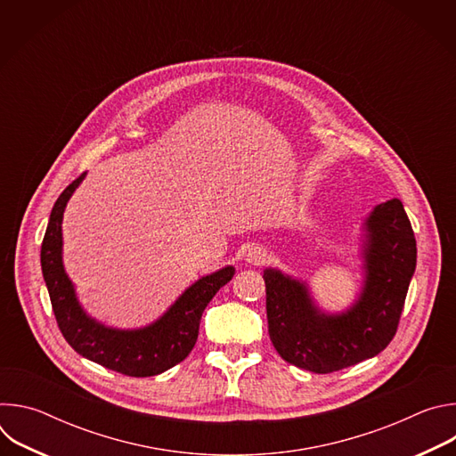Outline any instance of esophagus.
I'll return each instance as SVG.
<instances>
[{
	"label": "esophagus",
	"instance_id": "1",
	"mask_svg": "<svg viewBox=\"0 0 456 456\" xmlns=\"http://www.w3.org/2000/svg\"><path fill=\"white\" fill-rule=\"evenodd\" d=\"M267 257V250L259 245H248L243 250V259L250 265H262Z\"/></svg>",
	"mask_w": 456,
	"mask_h": 456
}]
</instances>
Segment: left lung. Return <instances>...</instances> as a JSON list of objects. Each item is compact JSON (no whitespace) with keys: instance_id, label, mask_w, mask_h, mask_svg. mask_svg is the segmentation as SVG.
Listing matches in <instances>:
<instances>
[{"instance_id":"left-lung-1","label":"left lung","mask_w":456,"mask_h":456,"mask_svg":"<svg viewBox=\"0 0 456 456\" xmlns=\"http://www.w3.org/2000/svg\"><path fill=\"white\" fill-rule=\"evenodd\" d=\"M357 238L361 285L352 305L329 312L317 305L306 280L276 267L264 271L269 336L290 364L330 373L380 354L397 332L417 243L399 199L375 206Z\"/></svg>"}]
</instances>
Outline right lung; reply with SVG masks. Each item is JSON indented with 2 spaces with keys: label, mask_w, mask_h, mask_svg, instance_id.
Here are the masks:
<instances>
[{
  "label": "right lung",
  "mask_w": 456,
  "mask_h": 456,
  "mask_svg": "<svg viewBox=\"0 0 456 456\" xmlns=\"http://www.w3.org/2000/svg\"><path fill=\"white\" fill-rule=\"evenodd\" d=\"M85 176L86 173L61 192L41 245L43 278L59 330L79 355L108 370L129 377L159 375L189 355L197 343L206 306L236 271L225 265L199 278L160 317L139 329H117L92 317L81 305L76 285L62 264V215Z\"/></svg>",
  "instance_id": "obj_1"
}]
</instances>
